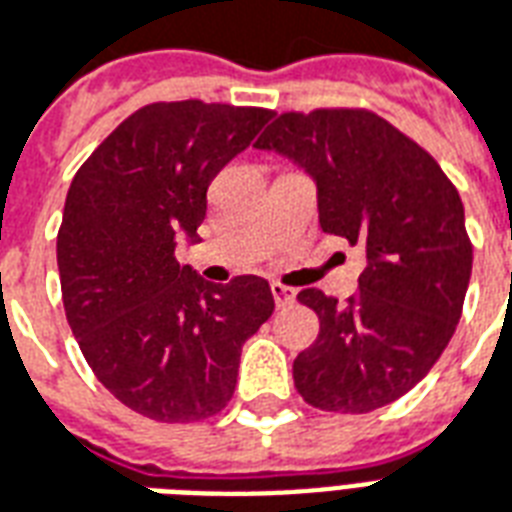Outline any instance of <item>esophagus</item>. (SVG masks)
<instances>
[{
    "label": "esophagus",
    "mask_w": 512,
    "mask_h": 512,
    "mask_svg": "<svg viewBox=\"0 0 512 512\" xmlns=\"http://www.w3.org/2000/svg\"><path fill=\"white\" fill-rule=\"evenodd\" d=\"M271 293H274V301H276V306H279V309H282V306H287V304H293V301H295L293 287L282 285V282H274V285H271Z\"/></svg>",
    "instance_id": "obj_1"
}]
</instances>
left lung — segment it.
Wrapping results in <instances>:
<instances>
[{
	"instance_id": "1",
	"label": "left lung",
	"mask_w": 512,
	"mask_h": 512,
	"mask_svg": "<svg viewBox=\"0 0 512 512\" xmlns=\"http://www.w3.org/2000/svg\"><path fill=\"white\" fill-rule=\"evenodd\" d=\"M255 146L304 168L320 227L366 252L347 304L317 287L298 293L320 333L295 358V388L325 412L391 404L429 374L461 317L472 241L458 189L429 151L363 108L282 113Z\"/></svg>"
}]
</instances>
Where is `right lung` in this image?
<instances>
[{"mask_svg": "<svg viewBox=\"0 0 512 512\" xmlns=\"http://www.w3.org/2000/svg\"><path fill=\"white\" fill-rule=\"evenodd\" d=\"M274 111L151 102L75 173L56 238L67 323L94 377L160 423H189L233 399L244 342L274 312L260 276L211 285L179 266L198 241L206 192Z\"/></svg>", "mask_w": 512, "mask_h": 512, "instance_id": "obj_1", "label": "right lung"}]
</instances>
